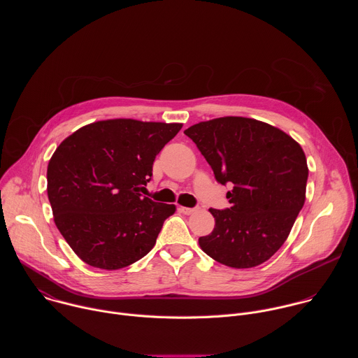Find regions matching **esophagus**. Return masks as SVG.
Returning <instances> with one entry per match:
<instances>
[{"label": "esophagus", "instance_id": "obj_1", "mask_svg": "<svg viewBox=\"0 0 358 358\" xmlns=\"http://www.w3.org/2000/svg\"><path fill=\"white\" fill-rule=\"evenodd\" d=\"M178 210H180L182 214H185V215H191V214H194V213L198 211V208H188V207H180Z\"/></svg>", "mask_w": 358, "mask_h": 358}]
</instances>
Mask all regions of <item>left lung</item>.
Instances as JSON below:
<instances>
[{
	"instance_id": "left-lung-1",
	"label": "left lung",
	"mask_w": 358,
	"mask_h": 358,
	"mask_svg": "<svg viewBox=\"0 0 358 358\" xmlns=\"http://www.w3.org/2000/svg\"><path fill=\"white\" fill-rule=\"evenodd\" d=\"M225 185L231 208L214 210V231L198 239L217 262L245 269L266 262L285 243L303 208L309 169L299 143L246 117L201 122L184 131Z\"/></svg>"
}]
</instances>
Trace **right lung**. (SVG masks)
Here are the masks:
<instances>
[{
    "label": "right lung",
    "mask_w": 358,
    "mask_h": 358,
    "mask_svg": "<svg viewBox=\"0 0 358 358\" xmlns=\"http://www.w3.org/2000/svg\"><path fill=\"white\" fill-rule=\"evenodd\" d=\"M180 123L101 120L66 137L50 157L48 198L78 257L99 269L126 268L156 245L176 206L140 194Z\"/></svg>",
    "instance_id": "1"
}]
</instances>
